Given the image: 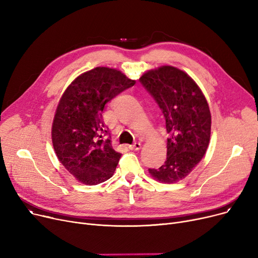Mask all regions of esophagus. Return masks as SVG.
Segmentation results:
<instances>
[{
	"mask_svg": "<svg viewBox=\"0 0 258 258\" xmlns=\"http://www.w3.org/2000/svg\"><path fill=\"white\" fill-rule=\"evenodd\" d=\"M130 148H131L132 151H139L140 148H141V143H140V142L134 143L133 145H131V146H130Z\"/></svg>",
	"mask_w": 258,
	"mask_h": 258,
	"instance_id": "esophagus-1",
	"label": "esophagus"
}]
</instances>
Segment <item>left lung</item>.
Wrapping results in <instances>:
<instances>
[{"label":"left lung","instance_id":"obj_1","mask_svg":"<svg viewBox=\"0 0 258 258\" xmlns=\"http://www.w3.org/2000/svg\"><path fill=\"white\" fill-rule=\"evenodd\" d=\"M139 80L159 104L169 135L165 163L148 171L161 183L179 182L206 154L211 134L208 102L196 81L172 66L148 70Z\"/></svg>","mask_w":258,"mask_h":258}]
</instances>
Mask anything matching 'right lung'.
I'll return each mask as SVG.
<instances>
[{
    "mask_svg": "<svg viewBox=\"0 0 258 258\" xmlns=\"http://www.w3.org/2000/svg\"><path fill=\"white\" fill-rule=\"evenodd\" d=\"M136 84L121 71L96 67L67 87L54 115L51 137L60 163L80 183L97 185L115 172L121 154L107 134L102 112L105 103Z\"/></svg>",
    "mask_w": 258,
    "mask_h": 258,
    "instance_id": "obj_1",
    "label": "right lung"
}]
</instances>
